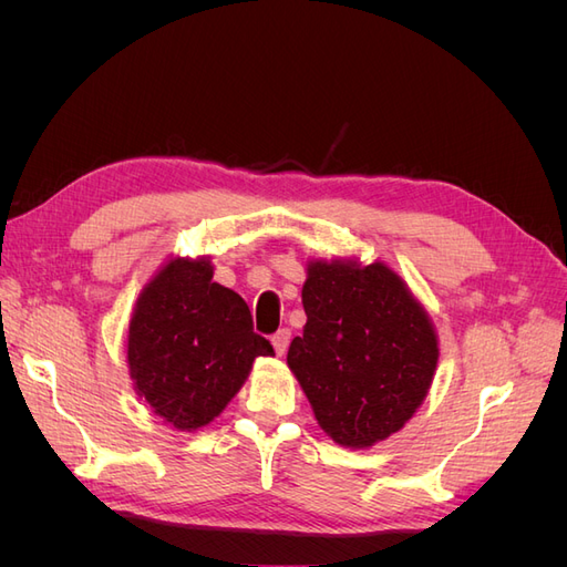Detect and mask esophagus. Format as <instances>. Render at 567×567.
I'll return each instance as SVG.
<instances>
[{"mask_svg":"<svg viewBox=\"0 0 567 567\" xmlns=\"http://www.w3.org/2000/svg\"><path fill=\"white\" fill-rule=\"evenodd\" d=\"M288 342H290V331L288 329H279L277 333L271 336V346H274V350H277L279 357L288 350Z\"/></svg>","mask_w":567,"mask_h":567,"instance_id":"34e87169","label":"esophagus"}]
</instances>
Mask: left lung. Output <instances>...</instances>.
Here are the masks:
<instances>
[{
    "label": "left lung",
    "mask_w": 567,
    "mask_h": 567,
    "mask_svg": "<svg viewBox=\"0 0 567 567\" xmlns=\"http://www.w3.org/2000/svg\"><path fill=\"white\" fill-rule=\"evenodd\" d=\"M307 323L288 367L326 435L364 450L398 433L437 367L433 321L388 265L315 260L302 286Z\"/></svg>",
    "instance_id": "obj_1"
}]
</instances>
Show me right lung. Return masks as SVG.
Returning <instances> with one entry per match:
<instances>
[{
  "label": "right lung",
  "mask_w": 567,
  "mask_h": 567,
  "mask_svg": "<svg viewBox=\"0 0 567 567\" xmlns=\"http://www.w3.org/2000/svg\"><path fill=\"white\" fill-rule=\"evenodd\" d=\"M246 300L213 281L208 257H173L136 298L127 331L134 390L177 431H198L241 390L255 357H271Z\"/></svg>",
  "instance_id": "1"
}]
</instances>
